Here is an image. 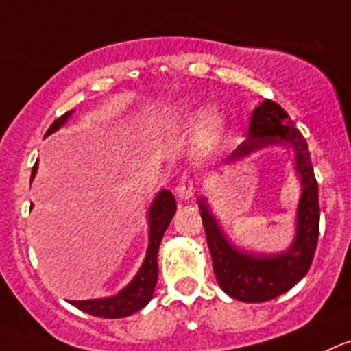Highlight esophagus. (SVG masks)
<instances>
[{
  "instance_id": "obj_1",
  "label": "esophagus",
  "mask_w": 351,
  "mask_h": 351,
  "mask_svg": "<svg viewBox=\"0 0 351 351\" xmlns=\"http://www.w3.org/2000/svg\"><path fill=\"white\" fill-rule=\"evenodd\" d=\"M176 195L180 201H191L194 197V183H192L191 176L183 175L180 178L178 185H176Z\"/></svg>"
}]
</instances>
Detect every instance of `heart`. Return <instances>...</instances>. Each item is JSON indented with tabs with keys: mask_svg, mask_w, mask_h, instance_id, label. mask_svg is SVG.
Returning a JSON list of instances; mask_svg holds the SVG:
<instances>
[{
	"mask_svg": "<svg viewBox=\"0 0 351 351\" xmlns=\"http://www.w3.org/2000/svg\"><path fill=\"white\" fill-rule=\"evenodd\" d=\"M195 100L192 98H182L175 106L168 107L160 114L162 123L173 128H185L192 123V140L199 152H211L218 143L221 142L225 133V121L221 114L215 107H204L197 116L194 117Z\"/></svg>",
	"mask_w": 351,
	"mask_h": 351,
	"instance_id": "1",
	"label": "heart"
}]
</instances>
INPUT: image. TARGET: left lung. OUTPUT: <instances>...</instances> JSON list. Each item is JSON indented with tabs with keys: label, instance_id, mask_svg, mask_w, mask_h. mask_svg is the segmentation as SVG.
<instances>
[{
	"label": "left lung",
	"instance_id": "8db88e82",
	"mask_svg": "<svg viewBox=\"0 0 351 351\" xmlns=\"http://www.w3.org/2000/svg\"><path fill=\"white\" fill-rule=\"evenodd\" d=\"M270 147L293 152V169L301 186L294 216V237L286 250L260 253L237 247L225 235L204 195L197 199L216 280L228 296L244 303H263L296 286L310 270L319 239V185L313 175L308 143L279 104L263 100L254 107L244 142L232 152L227 166Z\"/></svg>",
	"mask_w": 351,
	"mask_h": 351
}]
</instances>
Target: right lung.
I'll return each instance as SVG.
<instances>
[{"label":"right lung","instance_id":"right-lung-1","mask_svg":"<svg viewBox=\"0 0 351 351\" xmlns=\"http://www.w3.org/2000/svg\"><path fill=\"white\" fill-rule=\"evenodd\" d=\"M76 110H69L64 116L53 121L50 130L47 131V136L51 133L60 130L67 121L74 116ZM36 173H38V160H36L34 168L31 173V183L34 180ZM176 213V201L175 195L166 189H160L152 199L147 211V221H149V244H147L145 258H143L142 265H140L138 271L135 277L123 287L114 296L97 298V300H83V301H71L72 306L80 308L81 312L90 313L93 317H101V319H123V317H130L133 313L140 312L145 308L149 301L152 300L154 289L157 284V274H159V267H157V253H159V245L162 241L166 228L169 227L173 220V215Z\"/></svg>","mask_w":351,"mask_h":351}]
</instances>
